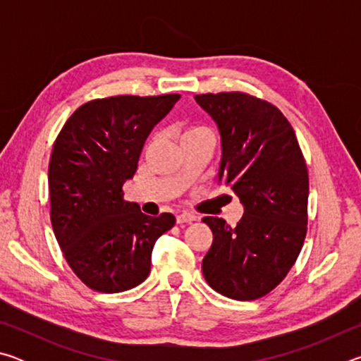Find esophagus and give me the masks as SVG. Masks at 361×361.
Here are the masks:
<instances>
[{
  "label": "esophagus",
  "mask_w": 361,
  "mask_h": 361,
  "mask_svg": "<svg viewBox=\"0 0 361 361\" xmlns=\"http://www.w3.org/2000/svg\"><path fill=\"white\" fill-rule=\"evenodd\" d=\"M199 216L194 215V213H181V215L176 216V223L178 224H185V223H192V221H197Z\"/></svg>",
  "instance_id": "1"
}]
</instances>
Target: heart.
<instances>
[{
	"instance_id": "heart-1",
	"label": "heart",
	"mask_w": 361,
	"mask_h": 361,
	"mask_svg": "<svg viewBox=\"0 0 361 361\" xmlns=\"http://www.w3.org/2000/svg\"><path fill=\"white\" fill-rule=\"evenodd\" d=\"M202 133H212L207 127H191V129H188L185 133H183V137H191V135H202ZM181 137V138H183Z\"/></svg>"
}]
</instances>
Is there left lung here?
Segmentation results:
<instances>
[{"label":"left lung","mask_w":361,"mask_h":361,"mask_svg":"<svg viewBox=\"0 0 361 361\" xmlns=\"http://www.w3.org/2000/svg\"><path fill=\"white\" fill-rule=\"evenodd\" d=\"M221 137L218 181L243 205L237 226L205 216L213 243L202 272L237 301L267 295L295 264L307 232L309 175L291 124L279 108L243 92L195 95Z\"/></svg>","instance_id":"obj_1"}]
</instances>
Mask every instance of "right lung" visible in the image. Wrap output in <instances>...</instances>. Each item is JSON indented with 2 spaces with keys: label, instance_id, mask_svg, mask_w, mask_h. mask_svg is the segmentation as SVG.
I'll return each mask as SVG.
<instances>
[{
  "label": "right lung",
  "instance_id": "obj_1",
  "mask_svg": "<svg viewBox=\"0 0 361 361\" xmlns=\"http://www.w3.org/2000/svg\"><path fill=\"white\" fill-rule=\"evenodd\" d=\"M180 100L118 95L84 103L60 130L49 162L54 234L73 272L102 293L130 290L149 276L156 240L175 216L145 215L124 200L146 138Z\"/></svg>",
  "mask_w": 361,
  "mask_h": 361
}]
</instances>
